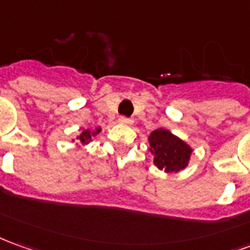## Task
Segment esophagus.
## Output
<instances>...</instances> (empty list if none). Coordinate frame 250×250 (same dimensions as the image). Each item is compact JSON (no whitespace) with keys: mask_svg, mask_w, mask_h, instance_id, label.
I'll return each mask as SVG.
<instances>
[{"mask_svg":"<svg viewBox=\"0 0 250 250\" xmlns=\"http://www.w3.org/2000/svg\"><path fill=\"white\" fill-rule=\"evenodd\" d=\"M119 122L122 123V125H132V119H130V118H125V116H120Z\"/></svg>","mask_w":250,"mask_h":250,"instance_id":"34e87169","label":"esophagus"}]
</instances>
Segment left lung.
<instances>
[{
  "mask_svg": "<svg viewBox=\"0 0 250 250\" xmlns=\"http://www.w3.org/2000/svg\"><path fill=\"white\" fill-rule=\"evenodd\" d=\"M150 153L154 154V165L167 173H176L186 169L192 149L184 141L169 130L157 128L149 137Z\"/></svg>",
  "mask_w": 250,
  "mask_h": 250,
  "instance_id": "1",
  "label": "left lung"
}]
</instances>
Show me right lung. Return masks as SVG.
<instances>
[{
	"instance_id": "obj_1",
	"label": "right lung",
	"mask_w": 250,
	"mask_h": 250,
	"mask_svg": "<svg viewBox=\"0 0 250 250\" xmlns=\"http://www.w3.org/2000/svg\"><path fill=\"white\" fill-rule=\"evenodd\" d=\"M100 131H101L100 127H97L96 130H89V128L88 130H83V132L77 137V139L83 143V145H86V143L90 142V141H92V138L96 137ZM73 141H74V139H73Z\"/></svg>"
}]
</instances>
